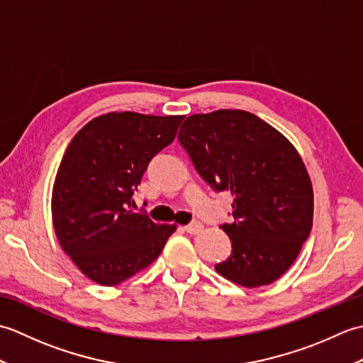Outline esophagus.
Listing matches in <instances>:
<instances>
[{
    "label": "esophagus",
    "instance_id": "1",
    "mask_svg": "<svg viewBox=\"0 0 363 363\" xmlns=\"http://www.w3.org/2000/svg\"><path fill=\"white\" fill-rule=\"evenodd\" d=\"M203 228L204 226L201 225V223L195 221V223H190V225H187L184 229H186V233H189V234H199L203 230Z\"/></svg>",
    "mask_w": 363,
    "mask_h": 363
}]
</instances>
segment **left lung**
Returning a JSON list of instances; mask_svg holds the SVG:
<instances>
[{"label":"left lung","instance_id":"obj_1","mask_svg":"<svg viewBox=\"0 0 363 363\" xmlns=\"http://www.w3.org/2000/svg\"><path fill=\"white\" fill-rule=\"evenodd\" d=\"M199 176L233 195V243L217 273L243 287L287 272L312 230L313 190L303 159L279 130L246 111L190 115L177 134Z\"/></svg>","mask_w":363,"mask_h":363}]
</instances>
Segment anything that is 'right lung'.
Here are the masks:
<instances>
[{
  "instance_id": "obj_1",
  "label": "right lung",
  "mask_w": 363,
  "mask_h": 363,
  "mask_svg": "<svg viewBox=\"0 0 363 363\" xmlns=\"http://www.w3.org/2000/svg\"><path fill=\"white\" fill-rule=\"evenodd\" d=\"M182 120L109 112L68 145L52 187V226L62 250L94 282L111 287L142 272L176 230L129 207L151 159L174 140Z\"/></svg>"
}]
</instances>
